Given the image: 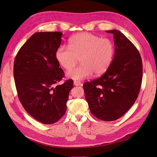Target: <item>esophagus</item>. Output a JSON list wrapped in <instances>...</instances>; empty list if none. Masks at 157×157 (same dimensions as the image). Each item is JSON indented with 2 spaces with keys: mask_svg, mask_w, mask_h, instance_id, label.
I'll return each mask as SVG.
<instances>
[{
  "mask_svg": "<svg viewBox=\"0 0 157 157\" xmlns=\"http://www.w3.org/2000/svg\"><path fill=\"white\" fill-rule=\"evenodd\" d=\"M82 84L80 82H79V81H74V85L75 86H81Z\"/></svg>",
  "mask_w": 157,
  "mask_h": 157,
  "instance_id": "esophagus-1",
  "label": "esophagus"
}]
</instances>
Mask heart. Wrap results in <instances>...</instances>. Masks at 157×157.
Listing matches in <instances>:
<instances>
[{
	"label": "heart",
	"instance_id": "b5f03b06",
	"mask_svg": "<svg viewBox=\"0 0 157 157\" xmlns=\"http://www.w3.org/2000/svg\"><path fill=\"white\" fill-rule=\"evenodd\" d=\"M113 42L89 33H80L71 37L69 47L61 46L56 58L66 70L72 69L80 58L81 65L67 73L68 78L82 80L94 74H103L110 67L114 56Z\"/></svg>",
	"mask_w": 157,
	"mask_h": 157
}]
</instances>
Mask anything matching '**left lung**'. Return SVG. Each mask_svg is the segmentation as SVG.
<instances>
[{
	"instance_id": "1",
	"label": "left lung",
	"mask_w": 157,
	"mask_h": 157,
	"mask_svg": "<svg viewBox=\"0 0 157 157\" xmlns=\"http://www.w3.org/2000/svg\"><path fill=\"white\" fill-rule=\"evenodd\" d=\"M112 33L115 54L110 67L100 78L83 85L90 110L99 119L113 121L134 105L142 82L143 66L136 46L121 31Z\"/></svg>"
}]
</instances>
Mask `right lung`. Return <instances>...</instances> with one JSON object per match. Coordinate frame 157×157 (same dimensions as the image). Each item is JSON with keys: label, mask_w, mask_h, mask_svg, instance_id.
<instances>
[{"label": "right lung", "mask_w": 157, "mask_h": 157, "mask_svg": "<svg viewBox=\"0 0 157 157\" xmlns=\"http://www.w3.org/2000/svg\"><path fill=\"white\" fill-rule=\"evenodd\" d=\"M61 32H37L18 51L13 77L19 99L25 111L45 124L58 121L66 112L73 81L56 86L64 77L56 58Z\"/></svg>", "instance_id": "add662e5"}]
</instances>
